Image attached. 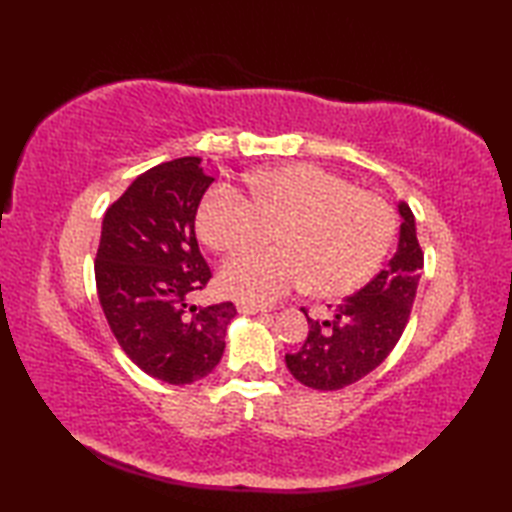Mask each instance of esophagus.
Here are the masks:
<instances>
[{"mask_svg":"<svg viewBox=\"0 0 512 512\" xmlns=\"http://www.w3.org/2000/svg\"><path fill=\"white\" fill-rule=\"evenodd\" d=\"M237 310L239 312H244V314H259V312H262V314H266L268 312V308H262V306H255V303H237Z\"/></svg>","mask_w":512,"mask_h":512,"instance_id":"1","label":"esophagus"}]
</instances>
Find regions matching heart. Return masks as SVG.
Returning <instances> with one entry per match:
<instances>
[{
	"label": "heart",
	"mask_w": 512,
	"mask_h": 512,
	"mask_svg": "<svg viewBox=\"0 0 512 512\" xmlns=\"http://www.w3.org/2000/svg\"><path fill=\"white\" fill-rule=\"evenodd\" d=\"M253 200L233 187L211 189L200 204L206 246L235 253L284 228V250H250L220 275L226 295L266 306L292 290L345 295L372 277L396 233L394 209L376 193L314 165H284L248 178Z\"/></svg>",
	"instance_id": "obj_1"
}]
</instances>
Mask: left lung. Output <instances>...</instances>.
I'll use <instances>...</instances> for the list:
<instances>
[{"mask_svg":"<svg viewBox=\"0 0 512 512\" xmlns=\"http://www.w3.org/2000/svg\"><path fill=\"white\" fill-rule=\"evenodd\" d=\"M398 213V248L385 270L345 297L330 321H314L301 308L310 325L308 339L299 352L286 354V367L301 385L334 391L356 383L385 361L405 332L424 255L411 209L398 202Z\"/></svg>","mask_w":512,"mask_h":512,"instance_id":"left-lung-1","label":"left lung"}]
</instances>
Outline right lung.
<instances>
[{
	"label": "right lung",
	"instance_id": "1",
	"mask_svg": "<svg viewBox=\"0 0 512 512\" xmlns=\"http://www.w3.org/2000/svg\"><path fill=\"white\" fill-rule=\"evenodd\" d=\"M211 182L202 158L162 162L103 217L94 275L105 319L132 363L169 385L213 372L237 314L231 301L189 303L211 279L195 239V213Z\"/></svg>",
	"mask_w": 512,
	"mask_h": 512
}]
</instances>
